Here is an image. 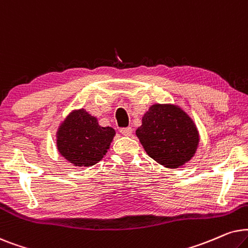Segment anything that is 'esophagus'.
<instances>
[{"mask_svg": "<svg viewBox=\"0 0 248 248\" xmlns=\"http://www.w3.org/2000/svg\"><path fill=\"white\" fill-rule=\"evenodd\" d=\"M120 133L124 135V136H130L131 134H133V129H131L130 127H127V128H121L120 129Z\"/></svg>", "mask_w": 248, "mask_h": 248, "instance_id": "1", "label": "esophagus"}]
</instances>
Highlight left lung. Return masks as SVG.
I'll return each instance as SVG.
<instances>
[{"instance_id":"left-lung-1","label":"left lung","mask_w":248,"mask_h":248,"mask_svg":"<svg viewBox=\"0 0 248 248\" xmlns=\"http://www.w3.org/2000/svg\"><path fill=\"white\" fill-rule=\"evenodd\" d=\"M148 156L166 168L188 162L199 146L200 135L191 118L173 104H154L136 130Z\"/></svg>"}]
</instances>
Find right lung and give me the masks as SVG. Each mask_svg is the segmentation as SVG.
<instances>
[{
  "mask_svg": "<svg viewBox=\"0 0 248 248\" xmlns=\"http://www.w3.org/2000/svg\"><path fill=\"white\" fill-rule=\"evenodd\" d=\"M114 135L113 128L101 127L84 108L75 110L59 127L58 151L76 167H92L107 154Z\"/></svg>",
  "mask_w": 248,
  "mask_h": 248,
  "instance_id": "right-lung-1",
  "label": "right lung"
}]
</instances>
